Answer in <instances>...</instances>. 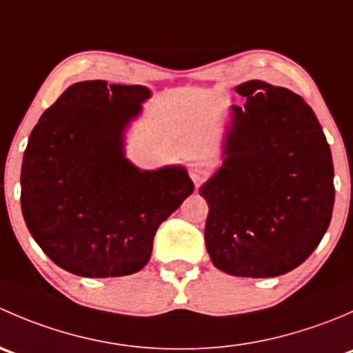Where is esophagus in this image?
I'll return each instance as SVG.
<instances>
[{
  "instance_id": "esophagus-1",
  "label": "esophagus",
  "mask_w": 353,
  "mask_h": 353,
  "mask_svg": "<svg viewBox=\"0 0 353 353\" xmlns=\"http://www.w3.org/2000/svg\"><path fill=\"white\" fill-rule=\"evenodd\" d=\"M206 176H208V172H206L205 167L199 165V163H194V165L191 167V170H190V177H191V179H193V183H194V184H199V183H201V181L205 179Z\"/></svg>"
}]
</instances>
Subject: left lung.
Returning <instances> with one entry per match:
<instances>
[{
  "label": "left lung",
  "mask_w": 353,
  "mask_h": 353,
  "mask_svg": "<svg viewBox=\"0 0 353 353\" xmlns=\"http://www.w3.org/2000/svg\"><path fill=\"white\" fill-rule=\"evenodd\" d=\"M223 165L199 188L208 203L205 244L213 265L234 276L292 272L328 230L333 160L304 99L265 81L236 88Z\"/></svg>",
  "instance_id": "obj_1"
}]
</instances>
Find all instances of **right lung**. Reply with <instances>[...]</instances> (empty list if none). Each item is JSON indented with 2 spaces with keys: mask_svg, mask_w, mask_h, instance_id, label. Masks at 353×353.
I'll return each instance as SVG.
<instances>
[{
  "mask_svg": "<svg viewBox=\"0 0 353 353\" xmlns=\"http://www.w3.org/2000/svg\"><path fill=\"white\" fill-rule=\"evenodd\" d=\"M150 90L80 81L41 116L22 163L28 232L73 275L109 279L148 263L157 229L194 191L183 167L140 170L123 154V131Z\"/></svg>",
  "mask_w": 353,
  "mask_h": 353,
  "instance_id": "add662e5",
  "label": "right lung"
}]
</instances>
